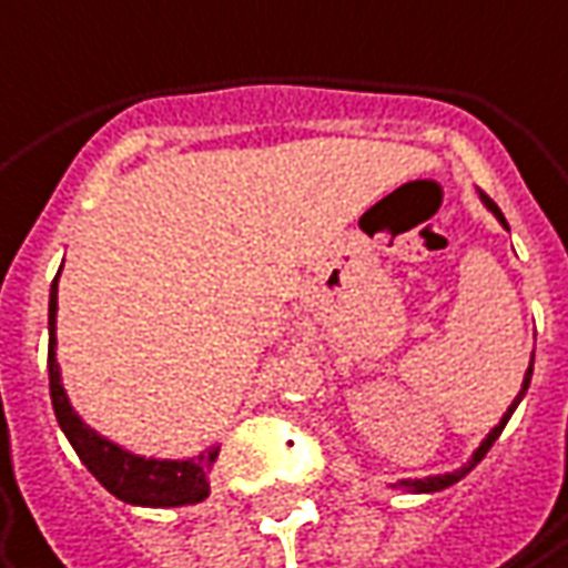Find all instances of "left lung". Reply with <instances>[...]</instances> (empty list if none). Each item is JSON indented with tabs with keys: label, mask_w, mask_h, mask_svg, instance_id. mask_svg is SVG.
<instances>
[{
	"label": "left lung",
	"mask_w": 568,
	"mask_h": 568,
	"mask_svg": "<svg viewBox=\"0 0 568 568\" xmlns=\"http://www.w3.org/2000/svg\"><path fill=\"white\" fill-rule=\"evenodd\" d=\"M480 199H484V205H487V209H490V212H494V215L500 219V225L507 229V219H504V212L497 209V202H494V199H490L487 192H480ZM530 376H532V363H530V373H527V379H524V392L530 389ZM524 392L517 395V402L524 398ZM517 402H514V405L507 408V415H504V422H500V425H497V428H494V432H490V435L484 438V445H480V448L474 452V458L467 462V467H462V470H455V474H442V477H425V480H398V487H405V490H418V494H432V490H442V487H452V484H458V480H462L464 474H467V470H470L474 464L480 462V458H484V455L490 452V445H494V442H497V435L504 432V425H507V418H510V412L517 408Z\"/></svg>",
	"instance_id": "1"
}]
</instances>
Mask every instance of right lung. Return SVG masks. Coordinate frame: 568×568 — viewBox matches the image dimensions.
Segmentation results:
<instances>
[{"label":"right lung","mask_w":568,"mask_h":568,"mask_svg":"<svg viewBox=\"0 0 568 568\" xmlns=\"http://www.w3.org/2000/svg\"><path fill=\"white\" fill-rule=\"evenodd\" d=\"M54 311H58V277L51 284V304H48V326H51V343H48V386H51V405L58 415L61 432L74 445L78 458L84 467L104 484L106 490L126 504L140 507H182V504H199L209 497V470L219 458V448L202 452L195 462H146L136 455H126L123 448L110 445L98 432H91L71 408L68 395L61 389V373L54 359Z\"/></svg>","instance_id":"right-lung-1"}]
</instances>
